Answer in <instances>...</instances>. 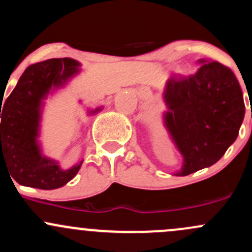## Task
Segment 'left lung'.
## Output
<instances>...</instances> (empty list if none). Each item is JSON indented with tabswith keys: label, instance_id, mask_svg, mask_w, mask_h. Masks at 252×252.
Here are the masks:
<instances>
[{
	"label": "left lung",
	"instance_id": "obj_1",
	"mask_svg": "<svg viewBox=\"0 0 252 252\" xmlns=\"http://www.w3.org/2000/svg\"><path fill=\"white\" fill-rule=\"evenodd\" d=\"M164 101L166 126L184 164L177 175H189L216 163L239 133L245 104L239 82L229 67L202 60L190 75H172Z\"/></svg>",
	"mask_w": 252,
	"mask_h": 252
}]
</instances>
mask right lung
<instances>
[{
  "mask_svg": "<svg viewBox=\"0 0 252 252\" xmlns=\"http://www.w3.org/2000/svg\"><path fill=\"white\" fill-rule=\"evenodd\" d=\"M72 59H50L29 66L3 104L1 101V170L17 183L54 190L75 177L82 162L68 170L42 158L37 145L40 101L51 86H59L78 72ZM4 107H2L1 105Z\"/></svg>",
  "mask_w": 252,
  "mask_h": 252,
  "instance_id": "1",
  "label": "right lung"
}]
</instances>
